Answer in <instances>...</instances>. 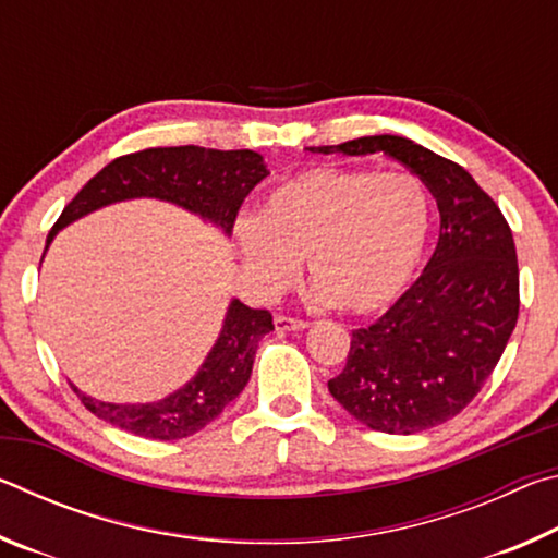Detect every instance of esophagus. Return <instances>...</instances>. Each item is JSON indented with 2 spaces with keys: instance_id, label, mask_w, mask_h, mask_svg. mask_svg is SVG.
Returning a JSON list of instances; mask_svg holds the SVG:
<instances>
[{
  "instance_id": "obj_1",
  "label": "esophagus",
  "mask_w": 558,
  "mask_h": 558,
  "mask_svg": "<svg viewBox=\"0 0 558 558\" xmlns=\"http://www.w3.org/2000/svg\"><path fill=\"white\" fill-rule=\"evenodd\" d=\"M276 329L278 332H300V329H307L305 319L288 317V315H276Z\"/></svg>"
}]
</instances>
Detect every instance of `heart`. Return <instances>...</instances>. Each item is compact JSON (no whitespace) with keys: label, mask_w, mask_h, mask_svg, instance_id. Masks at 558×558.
<instances>
[{"label":"heart","mask_w":558,"mask_h":558,"mask_svg":"<svg viewBox=\"0 0 558 558\" xmlns=\"http://www.w3.org/2000/svg\"><path fill=\"white\" fill-rule=\"evenodd\" d=\"M430 235V199L405 172L313 167L270 189L260 216L235 221L245 278L278 295L307 258L317 295L356 315L399 300Z\"/></svg>","instance_id":"obj_1"}]
</instances>
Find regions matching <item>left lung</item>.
<instances>
[{"instance_id": "1", "label": "left lung", "mask_w": 558, "mask_h": 558, "mask_svg": "<svg viewBox=\"0 0 558 558\" xmlns=\"http://www.w3.org/2000/svg\"><path fill=\"white\" fill-rule=\"evenodd\" d=\"M310 153H384L436 196L440 235L418 280L354 329L329 393L372 430L411 436L450 421L483 389L519 315V268L509 223L468 169L409 137L372 135Z\"/></svg>"}]
</instances>
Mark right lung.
Here are the masks:
<instances>
[{"label": "right lung", "mask_w": 558, "mask_h": 558, "mask_svg": "<svg viewBox=\"0 0 558 558\" xmlns=\"http://www.w3.org/2000/svg\"><path fill=\"white\" fill-rule=\"evenodd\" d=\"M270 172L253 149H206L196 145L153 147L112 159L73 196L46 239V248L63 226L102 206L125 199H162L202 216L229 235L245 196ZM46 253V251H44ZM272 329L268 310L231 300L221 335L202 369L182 389L153 403H106L78 393L90 413L140 438L179 440L194 436L229 405L251 379L263 335Z\"/></svg>", "instance_id": "obj_1"}]
</instances>
